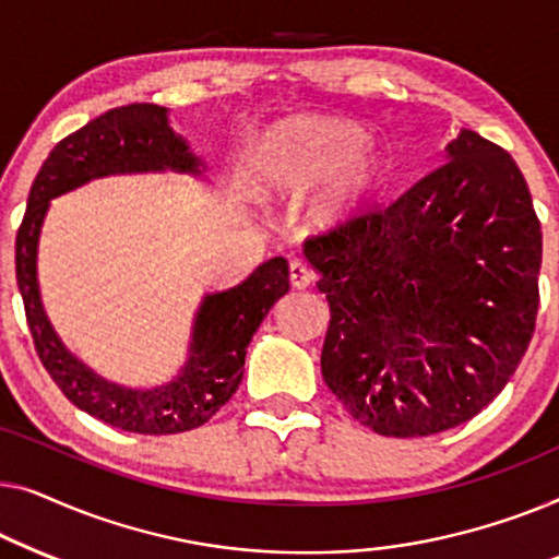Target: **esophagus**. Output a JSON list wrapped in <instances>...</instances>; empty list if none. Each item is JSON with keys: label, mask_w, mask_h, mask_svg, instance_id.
<instances>
[{"label": "esophagus", "mask_w": 559, "mask_h": 559, "mask_svg": "<svg viewBox=\"0 0 559 559\" xmlns=\"http://www.w3.org/2000/svg\"><path fill=\"white\" fill-rule=\"evenodd\" d=\"M288 278H290V286L294 288H309L311 281H313V273L309 265H304L301 261H294L288 265Z\"/></svg>", "instance_id": "1"}]
</instances>
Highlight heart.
Instances as JSON below:
<instances>
[{
    "label": "heart",
    "mask_w": 559,
    "mask_h": 559,
    "mask_svg": "<svg viewBox=\"0 0 559 559\" xmlns=\"http://www.w3.org/2000/svg\"><path fill=\"white\" fill-rule=\"evenodd\" d=\"M258 182L265 192L296 194L321 187L309 207L319 227H340L365 210L382 182L384 162L367 131L355 121L306 116L278 126L263 141L255 159Z\"/></svg>",
    "instance_id": "1"
}]
</instances>
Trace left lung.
<instances>
[{
	"mask_svg": "<svg viewBox=\"0 0 559 559\" xmlns=\"http://www.w3.org/2000/svg\"><path fill=\"white\" fill-rule=\"evenodd\" d=\"M384 207L311 235L329 319L321 374L380 436L455 428L504 390L534 334L542 227L512 154L463 129Z\"/></svg>",
	"mask_w": 559,
	"mask_h": 559,
	"instance_id": "1",
	"label": "left lung"
}]
</instances>
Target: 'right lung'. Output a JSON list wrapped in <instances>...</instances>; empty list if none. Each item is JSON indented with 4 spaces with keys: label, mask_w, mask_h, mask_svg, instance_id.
Returning <instances> with one entry per match:
<instances>
[{
    "label": "right lung",
    "mask_w": 559,
    "mask_h": 559,
    "mask_svg": "<svg viewBox=\"0 0 559 559\" xmlns=\"http://www.w3.org/2000/svg\"><path fill=\"white\" fill-rule=\"evenodd\" d=\"M167 167L200 175V159L169 129L167 108L154 104L111 108L55 144L29 190L14 242V269L27 326L47 374L75 407L108 426L144 436L185 433L204 426L235 395L255 329L271 306L288 294L286 258H273L240 286L204 296L194 319L190 359L177 380L164 388H119L91 372L62 347L43 311L35 269L37 238L50 200L93 177Z\"/></svg>",
    "instance_id": "right-lung-1"
}]
</instances>
